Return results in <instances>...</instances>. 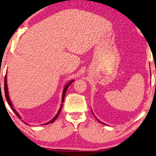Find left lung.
<instances>
[{
	"label": "left lung",
	"instance_id": "left-lung-1",
	"mask_svg": "<svg viewBox=\"0 0 156 156\" xmlns=\"http://www.w3.org/2000/svg\"><path fill=\"white\" fill-rule=\"evenodd\" d=\"M95 117V118H96V117ZM96 119H97V118H96ZM97 120H98V121H99V122H100V123H102V124H105V123H102V122H101V121H100V120H98V119H97Z\"/></svg>",
	"mask_w": 156,
	"mask_h": 156
}]
</instances>
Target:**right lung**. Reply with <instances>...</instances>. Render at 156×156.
I'll use <instances>...</instances> for the list:
<instances>
[{"label":"right lung","mask_w":156,"mask_h":156,"mask_svg":"<svg viewBox=\"0 0 156 156\" xmlns=\"http://www.w3.org/2000/svg\"><path fill=\"white\" fill-rule=\"evenodd\" d=\"M73 81H74L73 80H71V81L69 82V83H67V84H66V85L65 86L64 89H63V94H62V95H63V96H62V103H63V101H64L65 95H66V91H67V88H68V87L71 84H72V83H73ZM5 98H6V100H7V103H8V104H9V106H10V108H11V110H12L13 111V112L15 113V114L16 115L17 117H18V118H20V119H21V117H20V116L19 113H18V112H17L16 110H15V108H13V104H12V103H11V100H10V98H9V92H8L7 84V74L5 75ZM62 107H63V104H61V105L60 108H59L58 111V112H57V114H56V115H55V117H54L52 120L50 121L49 122L44 123V125H47V124H49L50 123H53L54 121H55L56 119V118H57V117H58V115L60 114V112H61V111ZM24 123H25V122H24Z\"/></svg>","instance_id":"right-lung-1"}]
</instances>
